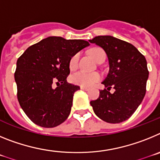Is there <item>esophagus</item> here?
I'll list each match as a JSON object with an SVG mask.
<instances>
[{
	"label": "esophagus",
	"instance_id": "34e87169",
	"mask_svg": "<svg viewBox=\"0 0 160 160\" xmlns=\"http://www.w3.org/2000/svg\"><path fill=\"white\" fill-rule=\"evenodd\" d=\"M80 89H81V90H89V88H87V87H80Z\"/></svg>",
	"mask_w": 160,
	"mask_h": 160
}]
</instances>
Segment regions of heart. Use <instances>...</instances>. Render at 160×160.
<instances>
[{"label": "heart", "instance_id": "obj_1", "mask_svg": "<svg viewBox=\"0 0 160 160\" xmlns=\"http://www.w3.org/2000/svg\"><path fill=\"white\" fill-rule=\"evenodd\" d=\"M90 53L98 63L103 62L106 58L105 52L100 48H94V49H90ZM78 53H75L70 59L69 66H70V69L71 70H75L78 67ZM100 79H101V75L97 72L89 73V72L83 71V70L73 73V75L70 77V81L72 83L81 86V87H91L94 83L99 81Z\"/></svg>", "mask_w": 160, "mask_h": 160}]
</instances>
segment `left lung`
I'll return each instance as SVG.
<instances>
[{
    "label": "left lung",
    "instance_id": "left-lung-1",
    "mask_svg": "<svg viewBox=\"0 0 160 160\" xmlns=\"http://www.w3.org/2000/svg\"><path fill=\"white\" fill-rule=\"evenodd\" d=\"M107 53L110 70L102 82L107 89L90 102L98 118L110 123H119L134 114L146 94L149 71L143 55L132 44L111 36H98L89 40ZM113 86L116 91L111 94Z\"/></svg>",
    "mask_w": 160,
    "mask_h": 160
}]
</instances>
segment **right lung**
<instances>
[{"mask_svg":"<svg viewBox=\"0 0 160 160\" xmlns=\"http://www.w3.org/2000/svg\"><path fill=\"white\" fill-rule=\"evenodd\" d=\"M90 43L49 37L29 46L17 61L14 78L19 104L33 123L54 128L62 123L71 111L78 86L66 82L70 59ZM57 87H53V83Z\"/></svg>","mask_w":160,"mask_h":160,"instance_id":"add662e5","label":"right lung"}]
</instances>
